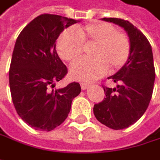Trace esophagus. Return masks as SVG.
Here are the masks:
<instances>
[{
  "instance_id": "34e87169",
  "label": "esophagus",
  "mask_w": 160,
  "mask_h": 160,
  "mask_svg": "<svg viewBox=\"0 0 160 160\" xmlns=\"http://www.w3.org/2000/svg\"><path fill=\"white\" fill-rule=\"evenodd\" d=\"M90 86V83H87V82H81L80 83V87H81V89L82 90H85L87 87H89Z\"/></svg>"
}]
</instances>
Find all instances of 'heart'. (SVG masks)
Wrapping results in <instances>:
<instances>
[{
	"mask_svg": "<svg viewBox=\"0 0 160 160\" xmlns=\"http://www.w3.org/2000/svg\"><path fill=\"white\" fill-rule=\"evenodd\" d=\"M92 59L80 60L70 68V76L77 80H93L111 71L120 69L128 60L131 44L128 37L105 22H94L78 27L75 33L63 32L57 42L59 57L74 62L82 56L85 48H92Z\"/></svg>",
	"mask_w": 160,
	"mask_h": 160,
	"instance_id": "1",
	"label": "heart"
}]
</instances>
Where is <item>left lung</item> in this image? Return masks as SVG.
<instances>
[{
    "instance_id": "8db88e82",
    "label": "left lung",
    "mask_w": 160,
    "mask_h": 160,
    "mask_svg": "<svg viewBox=\"0 0 160 160\" xmlns=\"http://www.w3.org/2000/svg\"><path fill=\"white\" fill-rule=\"evenodd\" d=\"M102 20L116 23L127 32L131 51L123 68L108 78L117 83V87L102 85L106 97L94 104L93 112L96 119L107 127L125 129L140 119L150 102L156 77L152 48L145 35L127 20Z\"/></svg>"
}]
</instances>
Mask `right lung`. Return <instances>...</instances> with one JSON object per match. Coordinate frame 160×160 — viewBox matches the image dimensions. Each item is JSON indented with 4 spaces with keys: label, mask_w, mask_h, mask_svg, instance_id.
<instances>
[{
    "label": "right lung",
    "mask_w": 160,
    "mask_h": 160,
    "mask_svg": "<svg viewBox=\"0 0 160 160\" xmlns=\"http://www.w3.org/2000/svg\"><path fill=\"white\" fill-rule=\"evenodd\" d=\"M76 20L44 13L29 22L18 36L9 70L12 100L18 115L36 130L60 125L70 112L72 100L80 92L79 82L54 90L68 68L59 58L56 41Z\"/></svg>",
    "instance_id": "add662e5"
}]
</instances>
